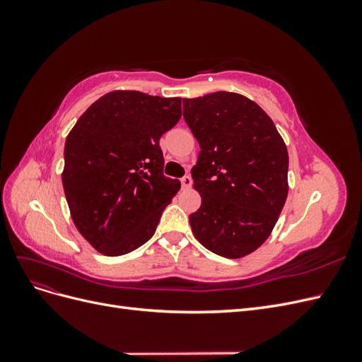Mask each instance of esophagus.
<instances>
[{
  "label": "esophagus",
  "instance_id": "1",
  "mask_svg": "<svg viewBox=\"0 0 362 362\" xmlns=\"http://www.w3.org/2000/svg\"><path fill=\"white\" fill-rule=\"evenodd\" d=\"M181 184H182V189H190L193 184V180L190 175H184V177L181 178Z\"/></svg>",
  "mask_w": 362,
  "mask_h": 362
}]
</instances>
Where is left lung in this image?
Returning <instances> with one entry per match:
<instances>
[{
  "mask_svg": "<svg viewBox=\"0 0 362 362\" xmlns=\"http://www.w3.org/2000/svg\"><path fill=\"white\" fill-rule=\"evenodd\" d=\"M182 105L201 148L192 178L202 204L189 216L192 231L214 254L242 258L266 242L286 204L287 146L243 95L214 92Z\"/></svg>",
  "mask_w": 362,
  "mask_h": 362,
  "instance_id": "left-lung-1",
  "label": "left lung"
}]
</instances>
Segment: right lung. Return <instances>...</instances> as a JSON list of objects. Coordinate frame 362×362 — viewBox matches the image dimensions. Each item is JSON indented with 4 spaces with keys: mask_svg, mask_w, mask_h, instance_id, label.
Returning <instances> with one entry per match:
<instances>
[{
    "mask_svg": "<svg viewBox=\"0 0 362 362\" xmlns=\"http://www.w3.org/2000/svg\"><path fill=\"white\" fill-rule=\"evenodd\" d=\"M181 117V98L115 90L76 120L64 144V196L98 252L125 255L154 235L181 182L163 173L160 137Z\"/></svg>",
    "mask_w": 362,
    "mask_h": 362,
    "instance_id": "1",
    "label": "right lung"
}]
</instances>
